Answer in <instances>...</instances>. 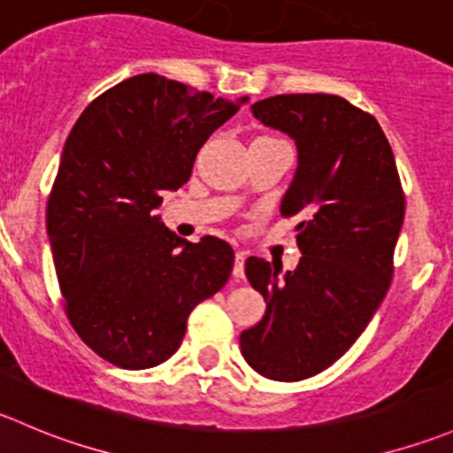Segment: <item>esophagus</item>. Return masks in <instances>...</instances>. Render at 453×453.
I'll return each mask as SVG.
<instances>
[{
	"label": "esophagus",
	"instance_id": "esophagus-1",
	"mask_svg": "<svg viewBox=\"0 0 453 453\" xmlns=\"http://www.w3.org/2000/svg\"><path fill=\"white\" fill-rule=\"evenodd\" d=\"M232 276H234V279H243L245 276V252L234 254V267H232Z\"/></svg>",
	"mask_w": 453,
	"mask_h": 453
}]
</instances>
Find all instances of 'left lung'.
I'll return each instance as SVG.
<instances>
[{"instance_id":"8db88e82","label":"left lung","mask_w":453,"mask_h":453,"mask_svg":"<svg viewBox=\"0 0 453 453\" xmlns=\"http://www.w3.org/2000/svg\"><path fill=\"white\" fill-rule=\"evenodd\" d=\"M252 115L296 142L298 168L280 201L301 217L296 270L250 257L245 274L267 301L241 334V354L272 380L310 379L354 345L394 274L405 192L379 121L338 95L296 92L257 101Z\"/></svg>"}]
</instances>
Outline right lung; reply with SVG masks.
Listing matches in <instances>:
<instances>
[{"instance_id":"right-lung-1","label":"right lung","mask_w":453,"mask_h":453,"mask_svg":"<svg viewBox=\"0 0 453 453\" xmlns=\"http://www.w3.org/2000/svg\"><path fill=\"white\" fill-rule=\"evenodd\" d=\"M245 101L146 73L90 101L70 130L48 195V239L70 325L112 365L168 361L190 311L230 279L226 241L190 243L155 208L161 192L190 179L199 148Z\"/></svg>"}]
</instances>
